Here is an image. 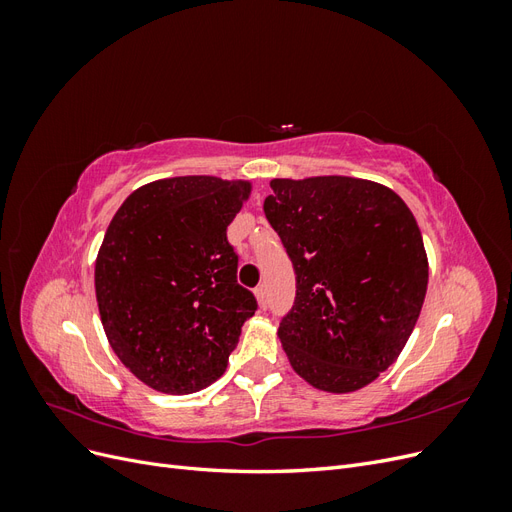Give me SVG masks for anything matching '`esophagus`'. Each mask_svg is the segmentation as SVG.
<instances>
[{"label":"esophagus","instance_id":"34e87169","mask_svg":"<svg viewBox=\"0 0 512 512\" xmlns=\"http://www.w3.org/2000/svg\"><path fill=\"white\" fill-rule=\"evenodd\" d=\"M254 294H256L258 307H260V309H265V307L269 305V297H267V286H258V288L254 290Z\"/></svg>","mask_w":512,"mask_h":512}]
</instances>
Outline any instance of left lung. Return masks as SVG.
<instances>
[{"label": "left lung", "instance_id": "left-lung-1", "mask_svg": "<svg viewBox=\"0 0 512 512\" xmlns=\"http://www.w3.org/2000/svg\"><path fill=\"white\" fill-rule=\"evenodd\" d=\"M265 215L297 271L282 320L292 369L318 391L352 393L410 339L429 262L412 211L382 183L342 175L271 179Z\"/></svg>", "mask_w": 512, "mask_h": 512}]
</instances>
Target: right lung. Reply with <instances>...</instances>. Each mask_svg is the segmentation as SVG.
I'll list each match as a JSON object with an SVG mask.
<instances>
[{
  "label": "right lung",
  "mask_w": 512,
  "mask_h": 512,
  "mask_svg": "<svg viewBox=\"0 0 512 512\" xmlns=\"http://www.w3.org/2000/svg\"><path fill=\"white\" fill-rule=\"evenodd\" d=\"M250 194L245 179H158L123 200L106 228L96 258L102 327L153 391L190 395L213 384L256 312L226 241Z\"/></svg>",
  "instance_id": "right-lung-1"
}]
</instances>
